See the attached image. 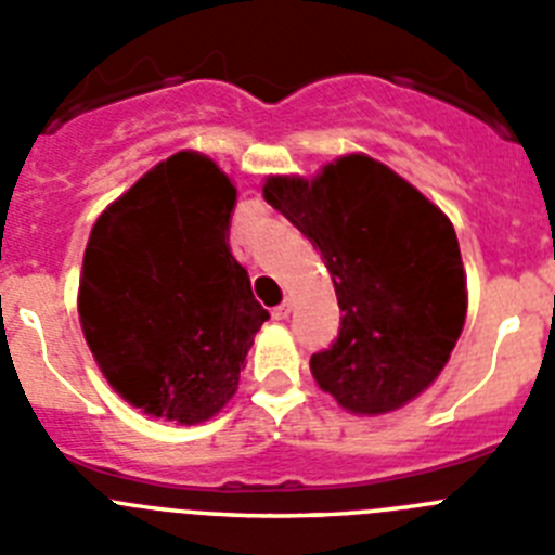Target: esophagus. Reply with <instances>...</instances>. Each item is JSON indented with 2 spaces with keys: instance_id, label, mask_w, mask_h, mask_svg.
I'll return each mask as SVG.
<instances>
[{
  "instance_id": "obj_1",
  "label": "esophagus",
  "mask_w": 555,
  "mask_h": 555,
  "mask_svg": "<svg viewBox=\"0 0 555 555\" xmlns=\"http://www.w3.org/2000/svg\"><path fill=\"white\" fill-rule=\"evenodd\" d=\"M288 313H292V300H283L281 306L272 308V320L274 322H286Z\"/></svg>"
}]
</instances>
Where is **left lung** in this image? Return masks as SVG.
<instances>
[{"label":"left lung","mask_w":555,"mask_h":555,"mask_svg":"<svg viewBox=\"0 0 555 555\" xmlns=\"http://www.w3.org/2000/svg\"><path fill=\"white\" fill-rule=\"evenodd\" d=\"M263 199L325 258L341 308L331 350L311 375L350 414L411 403L450 361L467 320L455 230L409 180L364 152L317 178L269 175Z\"/></svg>","instance_id":"8db88e82"}]
</instances>
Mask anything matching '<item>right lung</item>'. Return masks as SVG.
Wrapping results in <instances>:
<instances>
[{
    "label": "right lung",
    "mask_w": 555,
    "mask_h": 555,
    "mask_svg": "<svg viewBox=\"0 0 555 555\" xmlns=\"http://www.w3.org/2000/svg\"><path fill=\"white\" fill-rule=\"evenodd\" d=\"M235 185L208 155L175 152L107 205L82 255V336L130 405L197 425L238 389L269 311L228 244Z\"/></svg>",
    "instance_id": "obj_1"
}]
</instances>
